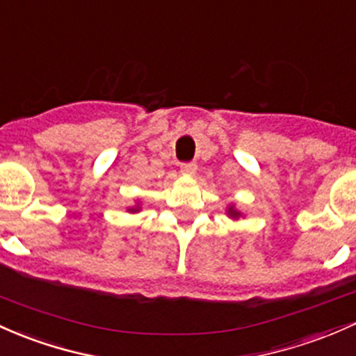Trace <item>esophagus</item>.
<instances>
[{"mask_svg":"<svg viewBox=\"0 0 356 356\" xmlns=\"http://www.w3.org/2000/svg\"><path fill=\"white\" fill-rule=\"evenodd\" d=\"M196 170H197V165L194 162L182 163V165H181V172H182V174H186V175H194V174H196Z\"/></svg>","mask_w":356,"mask_h":356,"instance_id":"esophagus-1","label":"esophagus"}]
</instances>
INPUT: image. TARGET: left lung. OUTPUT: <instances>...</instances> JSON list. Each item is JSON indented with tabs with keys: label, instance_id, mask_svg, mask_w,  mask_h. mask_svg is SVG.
<instances>
[{
	"label": "left lung",
	"instance_id": "left-lung-1",
	"mask_svg": "<svg viewBox=\"0 0 356 356\" xmlns=\"http://www.w3.org/2000/svg\"><path fill=\"white\" fill-rule=\"evenodd\" d=\"M228 216L238 220V218H240V211H236L235 206H229V208H228Z\"/></svg>",
	"mask_w": 356,
	"mask_h": 356
}]
</instances>
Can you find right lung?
<instances>
[{"instance_id":"right-lung-1","label":"right lung","mask_w":356,"mask_h":356,"mask_svg":"<svg viewBox=\"0 0 356 356\" xmlns=\"http://www.w3.org/2000/svg\"><path fill=\"white\" fill-rule=\"evenodd\" d=\"M128 211H130V213H138V211H140V206L136 204L135 208H130V209H128Z\"/></svg>"}]
</instances>
